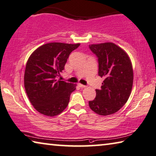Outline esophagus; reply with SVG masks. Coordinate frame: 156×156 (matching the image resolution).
<instances>
[{"mask_svg":"<svg viewBox=\"0 0 156 156\" xmlns=\"http://www.w3.org/2000/svg\"><path fill=\"white\" fill-rule=\"evenodd\" d=\"M78 86L80 87H81V88H84V87H87V86H86V85H83V84H80V83H78Z\"/></svg>","mask_w":156,"mask_h":156,"instance_id":"esophagus-1","label":"esophagus"}]
</instances>
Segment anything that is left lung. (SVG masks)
Segmentation results:
<instances>
[{
    "label": "left lung",
    "mask_w": 156,
    "mask_h": 156,
    "mask_svg": "<svg viewBox=\"0 0 156 156\" xmlns=\"http://www.w3.org/2000/svg\"><path fill=\"white\" fill-rule=\"evenodd\" d=\"M98 58L99 72L104 78L96 97L89 101L92 110L100 115H108L119 111L128 100L133 85V69L129 56L113 43L90 45Z\"/></svg>",
    "instance_id": "obj_1"
}]
</instances>
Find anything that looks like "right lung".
<instances>
[{
  "label": "right lung",
  "mask_w": 156,
  "mask_h": 156,
  "mask_svg": "<svg viewBox=\"0 0 156 156\" xmlns=\"http://www.w3.org/2000/svg\"><path fill=\"white\" fill-rule=\"evenodd\" d=\"M80 43H50L41 45L30 56L24 72V87L36 111L47 116L61 113L68 106L76 85L57 80L69 55Z\"/></svg>",
  "instance_id": "obj_1"
}]
</instances>
